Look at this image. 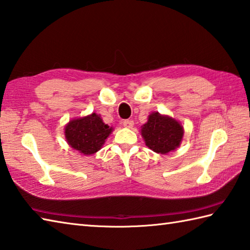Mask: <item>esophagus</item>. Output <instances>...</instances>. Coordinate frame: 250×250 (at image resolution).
Here are the masks:
<instances>
[{
  "mask_svg": "<svg viewBox=\"0 0 250 250\" xmlns=\"http://www.w3.org/2000/svg\"><path fill=\"white\" fill-rule=\"evenodd\" d=\"M122 125H124L125 128L132 129L134 125V122H133V120H125L124 122H122Z\"/></svg>",
  "mask_w": 250,
  "mask_h": 250,
  "instance_id": "34e87169",
  "label": "esophagus"
}]
</instances>
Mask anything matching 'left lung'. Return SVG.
I'll use <instances>...</instances> for the list:
<instances>
[{
	"mask_svg": "<svg viewBox=\"0 0 250 250\" xmlns=\"http://www.w3.org/2000/svg\"><path fill=\"white\" fill-rule=\"evenodd\" d=\"M141 134L148 148L157 154H168L177 149L184 135V129L178 120L154 111L142 125Z\"/></svg>",
	"mask_w": 250,
	"mask_h": 250,
	"instance_id": "obj_1",
	"label": "left lung"
}]
</instances>
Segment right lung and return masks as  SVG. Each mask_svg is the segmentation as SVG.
<instances>
[{"label":"right lung","mask_w":250,"mask_h":250,"mask_svg":"<svg viewBox=\"0 0 250 250\" xmlns=\"http://www.w3.org/2000/svg\"><path fill=\"white\" fill-rule=\"evenodd\" d=\"M112 128L104 124L100 115H91L71 119L65 126V138L73 149L83 155H93L104 145Z\"/></svg>","instance_id":"add662e5"}]
</instances>
